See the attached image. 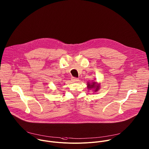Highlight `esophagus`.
<instances>
[{"label": "esophagus", "instance_id": "34e87169", "mask_svg": "<svg viewBox=\"0 0 149 149\" xmlns=\"http://www.w3.org/2000/svg\"><path fill=\"white\" fill-rule=\"evenodd\" d=\"M71 81L74 82H77L78 81V78H76V77H72L71 78Z\"/></svg>", "mask_w": 149, "mask_h": 149}]
</instances>
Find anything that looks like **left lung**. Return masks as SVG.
Here are the masks:
<instances>
[{
  "label": "left lung",
  "instance_id": "obj_1",
  "mask_svg": "<svg viewBox=\"0 0 149 149\" xmlns=\"http://www.w3.org/2000/svg\"><path fill=\"white\" fill-rule=\"evenodd\" d=\"M95 82H94V83H92V85H90V84H88V88H89H89H95L94 87V86H95ZM100 86H98V85H97V88H96V89L95 90V91H97V89H98V87H99Z\"/></svg>",
  "mask_w": 149,
  "mask_h": 149
}]
</instances>
